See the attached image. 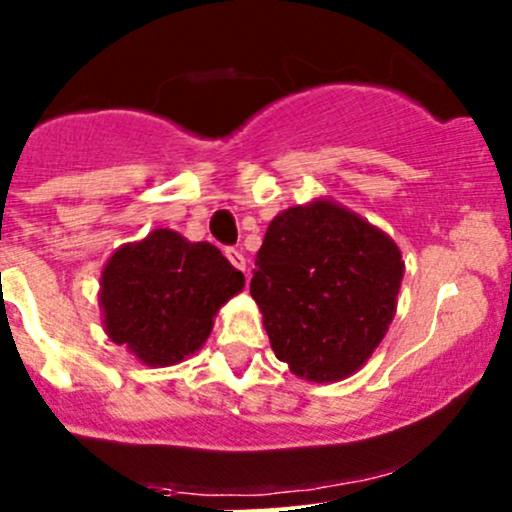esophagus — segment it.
Listing matches in <instances>:
<instances>
[{
    "label": "esophagus",
    "mask_w": 512,
    "mask_h": 512,
    "mask_svg": "<svg viewBox=\"0 0 512 512\" xmlns=\"http://www.w3.org/2000/svg\"><path fill=\"white\" fill-rule=\"evenodd\" d=\"M225 255H227V260L232 262V267H237V270H242V272L247 270V260H245V255H242L240 250L230 247V250H225Z\"/></svg>",
    "instance_id": "1"
}]
</instances>
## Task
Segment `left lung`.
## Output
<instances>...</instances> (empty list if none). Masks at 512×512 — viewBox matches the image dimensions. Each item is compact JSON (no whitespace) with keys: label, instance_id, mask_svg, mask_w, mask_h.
I'll list each match as a JSON object with an SVG mask.
<instances>
[{"label":"left lung","instance_id":"8db88e82","mask_svg":"<svg viewBox=\"0 0 512 512\" xmlns=\"http://www.w3.org/2000/svg\"><path fill=\"white\" fill-rule=\"evenodd\" d=\"M404 260L384 230L332 198L282 210L265 232L250 294L272 352L294 376L356 374L389 332Z\"/></svg>","mask_w":512,"mask_h":512}]
</instances>
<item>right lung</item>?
Wrapping results in <instances>:
<instances>
[{
  "instance_id": "add662e5",
  "label": "right lung",
  "mask_w": 512,
  "mask_h": 512,
  "mask_svg": "<svg viewBox=\"0 0 512 512\" xmlns=\"http://www.w3.org/2000/svg\"><path fill=\"white\" fill-rule=\"evenodd\" d=\"M103 332L141 364H180L208 342L215 317L245 275L210 242L158 227L118 247L101 270Z\"/></svg>"
}]
</instances>
